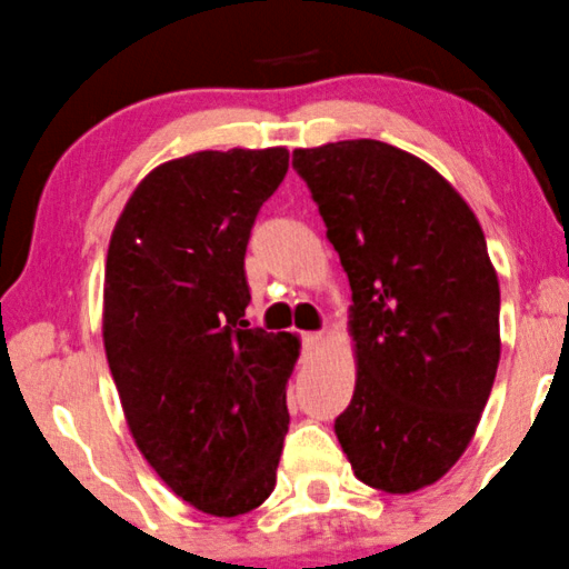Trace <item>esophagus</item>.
<instances>
[{"label": "esophagus", "mask_w": 569, "mask_h": 569, "mask_svg": "<svg viewBox=\"0 0 569 569\" xmlns=\"http://www.w3.org/2000/svg\"><path fill=\"white\" fill-rule=\"evenodd\" d=\"M321 335L319 332H302V351L305 355H313L316 346H319Z\"/></svg>", "instance_id": "esophagus-1"}]
</instances>
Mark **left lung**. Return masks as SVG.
Masks as SVG:
<instances>
[{"mask_svg": "<svg viewBox=\"0 0 569 569\" xmlns=\"http://www.w3.org/2000/svg\"><path fill=\"white\" fill-rule=\"evenodd\" d=\"M349 274L357 385L335 420L365 486L411 493L469 447L499 368V278L471 207L373 139L295 149Z\"/></svg>", "mask_w": 569, "mask_h": 569, "instance_id": "1", "label": "left lung"}]
</instances>
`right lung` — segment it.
Masks as SVG:
<instances>
[{
	"label": "right lung",
	"mask_w": 569,
	"mask_h": 569,
	"mask_svg": "<svg viewBox=\"0 0 569 569\" xmlns=\"http://www.w3.org/2000/svg\"><path fill=\"white\" fill-rule=\"evenodd\" d=\"M286 171V147L169 160L133 190L106 259L103 346L136 447L218 518L264 505L289 430L300 340L244 321L250 229Z\"/></svg>",
	"instance_id": "add662e5"
}]
</instances>
